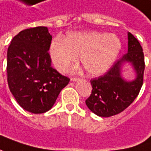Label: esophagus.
I'll use <instances>...</instances> for the list:
<instances>
[{
	"label": "esophagus",
	"mask_w": 151,
	"mask_h": 151,
	"mask_svg": "<svg viewBox=\"0 0 151 151\" xmlns=\"http://www.w3.org/2000/svg\"><path fill=\"white\" fill-rule=\"evenodd\" d=\"M78 80H79V78H71V81H73V82H77Z\"/></svg>",
	"instance_id": "34e87169"
}]
</instances>
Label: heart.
I'll list each match as a JSON object with an SVG mask.
<instances>
[{
    "label": "heart",
    "mask_w": 151,
    "mask_h": 151,
    "mask_svg": "<svg viewBox=\"0 0 151 151\" xmlns=\"http://www.w3.org/2000/svg\"><path fill=\"white\" fill-rule=\"evenodd\" d=\"M121 49L120 39L114 34L96 31L71 33L66 39L56 38L50 44L49 55L55 69L60 73L78 60L88 74L106 73L116 60Z\"/></svg>",
    "instance_id": "obj_1"
}]
</instances>
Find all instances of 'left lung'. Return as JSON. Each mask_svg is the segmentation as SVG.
Segmentation results:
<instances>
[{"label": "left lung", "mask_w": 151, "mask_h": 151, "mask_svg": "<svg viewBox=\"0 0 151 151\" xmlns=\"http://www.w3.org/2000/svg\"><path fill=\"white\" fill-rule=\"evenodd\" d=\"M128 49L110 70L98 78L91 80L92 91L85 103L88 109L100 117H110L125 110L135 100L144 81L145 57L143 49L132 34L128 32ZM125 64H130L134 80L128 81L122 75Z\"/></svg>", "instance_id": "1"}]
</instances>
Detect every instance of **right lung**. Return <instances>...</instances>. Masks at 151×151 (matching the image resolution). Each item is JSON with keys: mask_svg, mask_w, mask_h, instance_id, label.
Here are the masks:
<instances>
[{"mask_svg": "<svg viewBox=\"0 0 151 151\" xmlns=\"http://www.w3.org/2000/svg\"><path fill=\"white\" fill-rule=\"evenodd\" d=\"M52 36L45 26L20 31L7 49V83L15 100L33 114L49 111L70 79L51 67Z\"/></svg>", "mask_w": 151, "mask_h": 151, "instance_id": "right-lung-1", "label": "right lung"}]
</instances>
